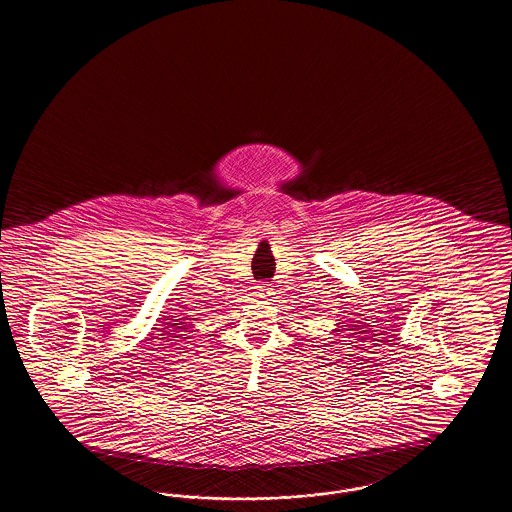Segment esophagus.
Segmentation results:
<instances>
[{"label": "esophagus", "instance_id": "obj_1", "mask_svg": "<svg viewBox=\"0 0 512 512\" xmlns=\"http://www.w3.org/2000/svg\"><path fill=\"white\" fill-rule=\"evenodd\" d=\"M255 295H257V297H261V299H265V301H272V295H274V292H272L270 284H259Z\"/></svg>", "mask_w": 512, "mask_h": 512}]
</instances>
